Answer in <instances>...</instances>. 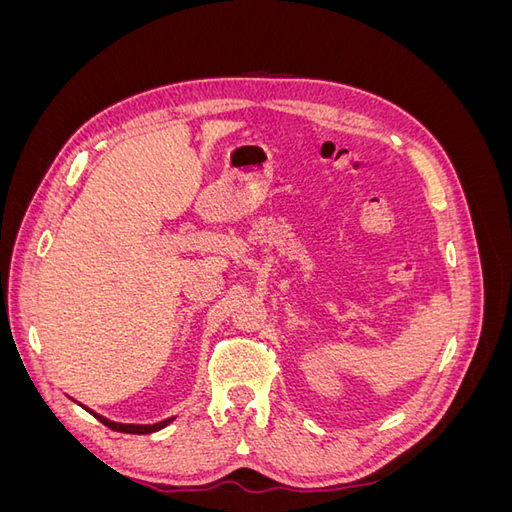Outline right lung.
<instances>
[{
  "label": "right lung",
  "instance_id": "add662e5",
  "mask_svg": "<svg viewBox=\"0 0 512 512\" xmlns=\"http://www.w3.org/2000/svg\"><path fill=\"white\" fill-rule=\"evenodd\" d=\"M91 414H94V412H91ZM94 416L98 418L102 425H106L108 429L121 431V433H153V431H158V429H162V427H166L170 423V418H168V421H162V423H156V425H121V423L108 421V418H104V416H98V414H94Z\"/></svg>",
  "mask_w": 512,
  "mask_h": 512
}]
</instances>
